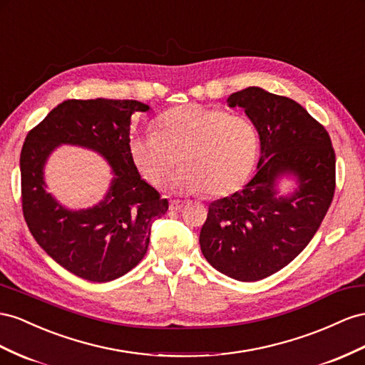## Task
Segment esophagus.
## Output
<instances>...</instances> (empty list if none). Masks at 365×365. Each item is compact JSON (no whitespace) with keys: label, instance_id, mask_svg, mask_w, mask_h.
Segmentation results:
<instances>
[{"label":"esophagus","instance_id":"obj_1","mask_svg":"<svg viewBox=\"0 0 365 365\" xmlns=\"http://www.w3.org/2000/svg\"><path fill=\"white\" fill-rule=\"evenodd\" d=\"M184 201H178V200H173V201H170V210H173V212H178V210H181L182 207H184Z\"/></svg>","mask_w":365,"mask_h":365}]
</instances>
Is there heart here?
Returning <instances> with one entry per match:
<instances>
[{
  "label": "heart",
  "mask_w": 365,
  "mask_h": 365,
  "mask_svg": "<svg viewBox=\"0 0 365 365\" xmlns=\"http://www.w3.org/2000/svg\"><path fill=\"white\" fill-rule=\"evenodd\" d=\"M155 129L129 140L133 164L155 187L169 178L178 156L175 190L227 193L247 178L258 156V132L249 118L213 107H173L156 118Z\"/></svg>",
  "instance_id": "1"
}]
</instances>
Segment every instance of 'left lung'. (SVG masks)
<instances>
[{"label":"left lung","instance_id":"left-lung-1","mask_svg":"<svg viewBox=\"0 0 365 365\" xmlns=\"http://www.w3.org/2000/svg\"><path fill=\"white\" fill-rule=\"evenodd\" d=\"M242 107L261 140L258 172L240 192L209 205L200 244L212 267L236 281H259L290 264L307 247L336 187L330 135L301 104L259 87L227 98ZM299 176L300 189L277 197L279 174Z\"/></svg>","mask_w":365,"mask_h":365}]
</instances>
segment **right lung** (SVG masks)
I'll return each mask as SVG.
<instances>
[{"label": "right lung", "mask_w": 365, "mask_h": 365, "mask_svg": "<svg viewBox=\"0 0 365 365\" xmlns=\"http://www.w3.org/2000/svg\"><path fill=\"white\" fill-rule=\"evenodd\" d=\"M147 110L133 100H67L26 136L19 156L26 224L48 256L83 279L107 282L130 272L149 247L153 220L169 209L129 153L132 113ZM60 143L88 146L113 165L111 189L93 210L67 211L45 192L42 167Z\"/></svg>", "instance_id": "obj_1"}]
</instances>
